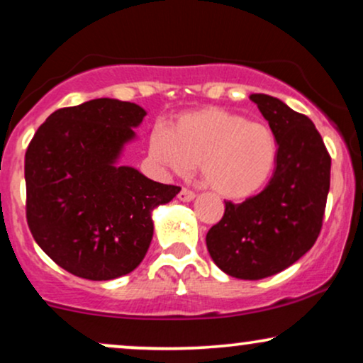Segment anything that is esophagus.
I'll use <instances>...</instances> for the list:
<instances>
[{
    "label": "esophagus",
    "mask_w": 363,
    "mask_h": 363,
    "mask_svg": "<svg viewBox=\"0 0 363 363\" xmlns=\"http://www.w3.org/2000/svg\"><path fill=\"white\" fill-rule=\"evenodd\" d=\"M177 198L181 199V201H184V203H189V201H194L196 194H194L193 191H191V189H186V187H182L181 193L177 194Z\"/></svg>",
    "instance_id": "34e87169"
}]
</instances>
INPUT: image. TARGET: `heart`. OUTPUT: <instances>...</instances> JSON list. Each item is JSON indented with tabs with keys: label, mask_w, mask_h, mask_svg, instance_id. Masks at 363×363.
Listing matches in <instances>:
<instances>
[{
	"label": "heart",
	"mask_w": 363,
	"mask_h": 363,
	"mask_svg": "<svg viewBox=\"0 0 363 363\" xmlns=\"http://www.w3.org/2000/svg\"><path fill=\"white\" fill-rule=\"evenodd\" d=\"M148 150L157 164L177 174L189 172L199 162L206 186L226 199L242 201L269 184L279 143L267 125L208 106L181 115L172 128L155 125Z\"/></svg>",
	"instance_id": "obj_1"
}]
</instances>
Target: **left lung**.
<instances>
[{
  "instance_id": "obj_1",
  "label": "left lung",
  "mask_w": 363,
  "mask_h": 363,
  "mask_svg": "<svg viewBox=\"0 0 363 363\" xmlns=\"http://www.w3.org/2000/svg\"><path fill=\"white\" fill-rule=\"evenodd\" d=\"M279 143L267 187L225 215L206 235L208 252L231 277L259 281L282 272L314 245L330 191L331 157L308 116L269 94H250Z\"/></svg>"
}]
</instances>
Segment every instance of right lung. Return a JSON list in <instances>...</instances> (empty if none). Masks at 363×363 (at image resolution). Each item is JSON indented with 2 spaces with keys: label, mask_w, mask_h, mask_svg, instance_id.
<instances>
[{
  "label": "right lung",
  "mask_w": 363,
  "mask_h": 363,
  "mask_svg": "<svg viewBox=\"0 0 363 363\" xmlns=\"http://www.w3.org/2000/svg\"><path fill=\"white\" fill-rule=\"evenodd\" d=\"M145 115L135 103L91 99L52 113L30 142V231L74 276L110 281L137 269L154 237L152 211L181 191L118 164Z\"/></svg>",
  "instance_id": "1"
}]
</instances>
